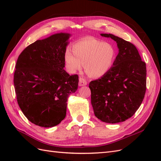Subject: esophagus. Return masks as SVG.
Here are the masks:
<instances>
[{
    "instance_id": "obj_1",
    "label": "esophagus",
    "mask_w": 161,
    "mask_h": 161,
    "mask_svg": "<svg viewBox=\"0 0 161 161\" xmlns=\"http://www.w3.org/2000/svg\"><path fill=\"white\" fill-rule=\"evenodd\" d=\"M87 85V83H86V80H85L84 79H82V78H80V79H79V85L80 86H85V85Z\"/></svg>"
}]
</instances>
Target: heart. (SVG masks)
<instances>
[{
    "instance_id": "obj_1",
    "label": "heart",
    "mask_w": 161,
    "mask_h": 161,
    "mask_svg": "<svg viewBox=\"0 0 161 161\" xmlns=\"http://www.w3.org/2000/svg\"><path fill=\"white\" fill-rule=\"evenodd\" d=\"M67 49L64 60L68 69L75 73L85 65L86 72L92 78H101L108 73L115 60V50L110 43L94 37H85Z\"/></svg>"
}]
</instances>
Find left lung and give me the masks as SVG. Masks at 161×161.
I'll list each match as a JSON object with an SVG mask.
<instances>
[{"label":"left lung","mask_w":161,"mask_h":161,"mask_svg":"<svg viewBox=\"0 0 161 161\" xmlns=\"http://www.w3.org/2000/svg\"><path fill=\"white\" fill-rule=\"evenodd\" d=\"M116 43L118 54L113 66L101 79L89 83L95 115L105 123L122 122L131 118L144 99L147 67L132 43L112 34L101 33Z\"/></svg>","instance_id":"left-lung-1"}]
</instances>
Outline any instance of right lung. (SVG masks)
Instances as JSON below:
<instances>
[{
    "instance_id": "1",
    "label": "right lung",
    "mask_w": 161,
    "mask_h": 161,
    "mask_svg": "<svg viewBox=\"0 0 161 161\" xmlns=\"http://www.w3.org/2000/svg\"><path fill=\"white\" fill-rule=\"evenodd\" d=\"M71 34L59 33L37 40L19 56L14 74L17 103L31 123L44 128L65 118L67 101L79 85L78 75L64 69Z\"/></svg>"
}]
</instances>
